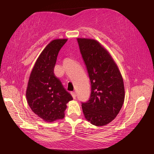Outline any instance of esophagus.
I'll return each instance as SVG.
<instances>
[{
    "label": "esophagus",
    "mask_w": 154,
    "mask_h": 154,
    "mask_svg": "<svg viewBox=\"0 0 154 154\" xmlns=\"http://www.w3.org/2000/svg\"><path fill=\"white\" fill-rule=\"evenodd\" d=\"M71 96L73 97V99H75V98H76V94H75V92H71Z\"/></svg>",
    "instance_id": "obj_1"
}]
</instances>
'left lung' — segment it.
Wrapping results in <instances>:
<instances>
[{"label":"left lung","instance_id":"left-lung-1","mask_svg":"<svg viewBox=\"0 0 154 154\" xmlns=\"http://www.w3.org/2000/svg\"><path fill=\"white\" fill-rule=\"evenodd\" d=\"M91 85L89 100L82 103L85 119L97 126L112 121L122 108L125 92L122 75L112 56L99 42L77 38Z\"/></svg>","mask_w":154,"mask_h":154}]
</instances>
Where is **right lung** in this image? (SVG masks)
Wrapping results in <instances>:
<instances>
[{"instance_id": "right-lung-1", "label": "right lung", "mask_w": 154, "mask_h": 154, "mask_svg": "<svg viewBox=\"0 0 154 154\" xmlns=\"http://www.w3.org/2000/svg\"><path fill=\"white\" fill-rule=\"evenodd\" d=\"M67 39L52 40L35 61L26 93L32 110L46 122L63 119L67 103L73 97L65 89L54 69L59 51Z\"/></svg>"}]
</instances>
